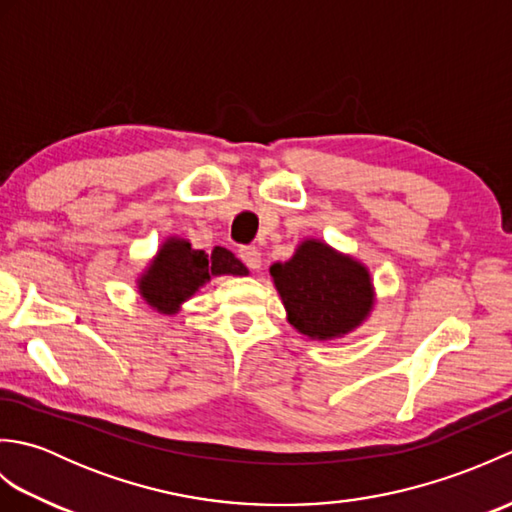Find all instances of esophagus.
I'll use <instances>...</instances> for the list:
<instances>
[{"label":"esophagus","instance_id":"1","mask_svg":"<svg viewBox=\"0 0 512 512\" xmlns=\"http://www.w3.org/2000/svg\"><path fill=\"white\" fill-rule=\"evenodd\" d=\"M239 259L250 268V270H259L262 268V253L253 246H244L239 248Z\"/></svg>","mask_w":512,"mask_h":512}]
</instances>
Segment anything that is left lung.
<instances>
[{"mask_svg": "<svg viewBox=\"0 0 512 512\" xmlns=\"http://www.w3.org/2000/svg\"><path fill=\"white\" fill-rule=\"evenodd\" d=\"M270 277L288 323L310 341L345 339L376 306L369 268L319 237H303L288 262L270 266Z\"/></svg>", "mask_w": 512, "mask_h": 512, "instance_id": "1", "label": "left lung"}]
</instances>
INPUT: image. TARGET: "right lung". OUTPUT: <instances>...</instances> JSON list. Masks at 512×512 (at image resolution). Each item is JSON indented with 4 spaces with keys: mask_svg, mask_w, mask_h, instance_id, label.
Listing matches in <instances>:
<instances>
[{
    "mask_svg": "<svg viewBox=\"0 0 512 512\" xmlns=\"http://www.w3.org/2000/svg\"><path fill=\"white\" fill-rule=\"evenodd\" d=\"M244 277L248 268L222 246L211 253L193 248L189 239L169 235L136 277V290L151 310L176 317L195 292L209 284L211 277Z\"/></svg>",
    "mask_w": 512,
    "mask_h": 512,
    "instance_id": "obj_1",
    "label": "right lung"
}]
</instances>
